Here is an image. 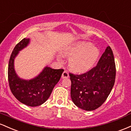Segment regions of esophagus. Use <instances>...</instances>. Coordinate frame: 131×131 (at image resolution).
Here are the masks:
<instances>
[{
	"label": "esophagus",
	"mask_w": 131,
	"mask_h": 131,
	"mask_svg": "<svg viewBox=\"0 0 131 131\" xmlns=\"http://www.w3.org/2000/svg\"><path fill=\"white\" fill-rule=\"evenodd\" d=\"M69 77V72L67 71V70H64L62 74V79H64V78H68Z\"/></svg>",
	"instance_id": "1"
}]
</instances>
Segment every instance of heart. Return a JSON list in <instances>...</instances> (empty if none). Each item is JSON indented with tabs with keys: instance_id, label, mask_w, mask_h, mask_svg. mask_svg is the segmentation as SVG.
I'll use <instances>...</instances> for the list:
<instances>
[{
	"instance_id": "obj_1",
	"label": "heart",
	"mask_w": 131,
	"mask_h": 131,
	"mask_svg": "<svg viewBox=\"0 0 131 131\" xmlns=\"http://www.w3.org/2000/svg\"><path fill=\"white\" fill-rule=\"evenodd\" d=\"M64 55L71 57L69 63L70 69L82 73L93 67L99 57L100 51L90 42L79 41L66 50Z\"/></svg>"
}]
</instances>
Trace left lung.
Here are the masks:
<instances>
[{
  "instance_id": "obj_1",
  "label": "left lung",
  "mask_w": 131,
  "mask_h": 131,
  "mask_svg": "<svg viewBox=\"0 0 131 131\" xmlns=\"http://www.w3.org/2000/svg\"><path fill=\"white\" fill-rule=\"evenodd\" d=\"M116 64L111 47L108 46L95 67L82 74L69 73L70 96L77 106L92 111L106 100L115 82Z\"/></svg>"
}]
</instances>
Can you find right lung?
<instances>
[{"label": "right lung", "instance_id": "1", "mask_svg": "<svg viewBox=\"0 0 131 131\" xmlns=\"http://www.w3.org/2000/svg\"><path fill=\"white\" fill-rule=\"evenodd\" d=\"M29 41V39L24 38L13 50L8 62V80L10 90L15 97L22 103L33 107L42 105L49 98L64 70L46 67L38 77L32 80H24L18 77L14 70V59L19 51L27 46Z\"/></svg>", "mask_w": 131, "mask_h": 131}]
</instances>
